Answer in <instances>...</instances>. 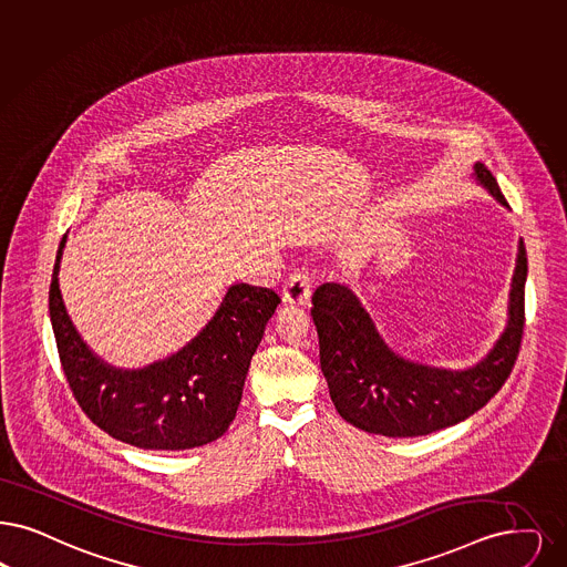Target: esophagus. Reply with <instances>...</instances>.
I'll return each instance as SVG.
<instances>
[{
  "mask_svg": "<svg viewBox=\"0 0 567 567\" xmlns=\"http://www.w3.org/2000/svg\"><path fill=\"white\" fill-rule=\"evenodd\" d=\"M282 301L295 308L310 306V278L308 274L293 272L289 276L285 289H282Z\"/></svg>",
  "mask_w": 567,
  "mask_h": 567,
  "instance_id": "obj_1",
  "label": "esophagus"
}]
</instances>
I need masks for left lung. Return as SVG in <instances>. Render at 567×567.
Listing matches in <instances>:
<instances>
[{
	"label": "left lung",
	"instance_id": "1",
	"mask_svg": "<svg viewBox=\"0 0 567 567\" xmlns=\"http://www.w3.org/2000/svg\"><path fill=\"white\" fill-rule=\"evenodd\" d=\"M473 177L508 208L496 177L476 162ZM527 255L519 238L508 320L494 348L468 369L415 363L396 354L352 289L324 282L312 297L320 369L341 417L371 434L422 436L453 426L483 408L511 375L525 320Z\"/></svg>",
	"mask_w": 567,
	"mask_h": 567
}]
</instances>
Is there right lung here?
<instances>
[{"label":"right lung","instance_id":"1","mask_svg":"<svg viewBox=\"0 0 567 567\" xmlns=\"http://www.w3.org/2000/svg\"><path fill=\"white\" fill-rule=\"evenodd\" d=\"M63 236L50 282V322L75 401L92 422L141 450L182 452L219 439L243 399L250 359L280 297L245 282L227 289L215 317L179 352L141 367L103 361L71 322L59 289Z\"/></svg>","mask_w":567,"mask_h":567}]
</instances>
